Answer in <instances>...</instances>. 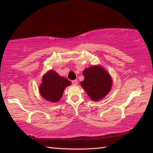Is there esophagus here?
Listing matches in <instances>:
<instances>
[{
    "label": "esophagus",
    "instance_id": "obj_1",
    "mask_svg": "<svg viewBox=\"0 0 153 153\" xmlns=\"http://www.w3.org/2000/svg\"><path fill=\"white\" fill-rule=\"evenodd\" d=\"M77 82H78V81H77V80H73V81H72V83L74 85H76L77 84Z\"/></svg>",
    "mask_w": 153,
    "mask_h": 153
}]
</instances>
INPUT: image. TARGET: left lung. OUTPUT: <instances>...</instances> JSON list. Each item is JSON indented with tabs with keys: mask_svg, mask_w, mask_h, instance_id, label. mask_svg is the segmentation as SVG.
<instances>
[{
	"mask_svg": "<svg viewBox=\"0 0 153 153\" xmlns=\"http://www.w3.org/2000/svg\"><path fill=\"white\" fill-rule=\"evenodd\" d=\"M85 79L81 86L93 101L106 96L112 87V79L108 73L100 66H91L83 71Z\"/></svg>",
	"mask_w": 153,
	"mask_h": 153,
	"instance_id": "obj_1",
	"label": "left lung"
}]
</instances>
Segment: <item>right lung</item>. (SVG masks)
Here are the masks:
<instances>
[{"label":"right lung","instance_id":"1","mask_svg":"<svg viewBox=\"0 0 153 153\" xmlns=\"http://www.w3.org/2000/svg\"><path fill=\"white\" fill-rule=\"evenodd\" d=\"M71 85V82L55 71H49L42 77L39 91L41 96L49 102H57L61 98L64 89Z\"/></svg>","mask_w":153,"mask_h":153}]
</instances>
